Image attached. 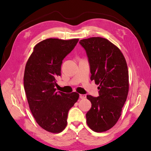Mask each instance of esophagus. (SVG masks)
<instances>
[{"label":"esophagus","mask_w":151,"mask_h":151,"mask_svg":"<svg viewBox=\"0 0 151 151\" xmlns=\"http://www.w3.org/2000/svg\"><path fill=\"white\" fill-rule=\"evenodd\" d=\"M80 98L82 99H86V95H84V94H81V95H80Z\"/></svg>","instance_id":"1"}]
</instances>
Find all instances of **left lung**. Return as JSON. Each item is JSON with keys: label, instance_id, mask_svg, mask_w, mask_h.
Segmentation results:
<instances>
[{"label": "left lung", "instance_id": "left-lung-1", "mask_svg": "<svg viewBox=\"0 0 151 151\" xmlns=\"http://www.w3.org/2000/svg\"><path fill=\"white\" fill-rule=\"evenodd\" d=\"M90 65L91 81L99 85L98 97L87 95L91 108L86 114L88 127L96 132L107 131L116 124L127 99L129 89L126 60L110 41L93 37L80 41Z\"/></svg>", "mask_w": 151, "mask_h": 151}]
</instances>
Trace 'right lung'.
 I'll list each match as a JSON object with an SVG mask.
<instances>
[{
	"mask_svg": "<svg viewBox=\"0 0 151 151\" xmlns=\"http://www.w3.org/2000/svg\"><path fill=\"white\" fill-rule=\"evenodd\" d=\"M78 40L49 38L41 41L34 47L25 66L24 88L30 111L37 123L51 133L65 129L68 111L79 98L78 93L66 94L56 91L55 88L62 60Z\"/></svg>",
	"mask_w": 151,
	"mask_h": 151,
	"instance_id": "obj_1",
	"label": "right lung"
}]
</instances>
